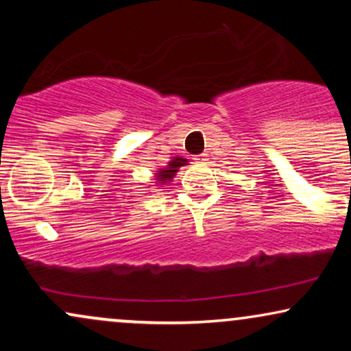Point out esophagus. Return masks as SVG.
Instances as JSON below:
<instances>
[{
  "mask_svg": "<svg viewBox=\"0 0 351 351\" xmlns=\"http://www.w3.org/2000/svg\"><path fill=\"white\" fill-rule=\"evenodd\" d=\"M196 160H198V162H206L208 155H206V153H201V155L196 156Z\"/></svg>",
  "mask_w": 351,
  "mask_h": 351,
  "instance_id": "1",
  "label": "esophagus"
}]
</instances>
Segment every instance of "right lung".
I'll list each match as a JSON object with an SVG mask.
<instances>
[{
    "label": "right lung",
    "instance_id": "right-lung-1",
    "mask_svg": "<svg viewBox=\"0 0 351 351\" xmlns=\"http://www.w3.org/2000/svg\"><path fill=\"white\" fill-rule=\"evenodd\" d=\"M183 165H186V160L184 158H180V156H176V158H173L170 165H168V168H163L162 171L156 173V176H158L160 183H167V181H171L173 176H175V173L178 171L180 167H183Z\"/></svg>",
    "mask_w": 351,
    "mask_h": 351
}]
</instances>
